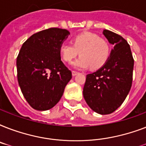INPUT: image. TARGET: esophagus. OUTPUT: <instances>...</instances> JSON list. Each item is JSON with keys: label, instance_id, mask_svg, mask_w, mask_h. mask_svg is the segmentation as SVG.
Masks as SVG:
<instances>
[{"label": "esophagus", "instance_id": "obj_1", "mask_svg": "<svg viewBox=\"0 0 146 146\" xmlns=\"http://www.w3.org/2000/svg\"><path fill=\"white\" fill-rule=\"evenodd\" d=\"M77 74H79V73L78 72H76V71H72V75L73 76H76Z\"/></svg>", "mask_w": 146, "mask_h": 146}]
</instances>
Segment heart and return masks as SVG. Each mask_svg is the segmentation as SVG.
I'll return each instance as SVG.
<instances>
[{
  "label": "heart",
  "instance_id": "obj_1",
  "mask_svg": "<svg viewBox=\"0 0 146 146\" xmlns=\"http://www.w3.org/2000/svg\"><path fill=\"white\" fill-rule=\"evenodd\" d=\"M72 44L63 43L59 51L63 60L66 62H70L80 52L81 57L72 64L74 68L87 69L91 66L92 70H97L104 66L110 55L108 42L96 34H80L73 38Z\"/></svg>",
  "mask_w": 146,
  "mask_h": 146
}]
</instances>
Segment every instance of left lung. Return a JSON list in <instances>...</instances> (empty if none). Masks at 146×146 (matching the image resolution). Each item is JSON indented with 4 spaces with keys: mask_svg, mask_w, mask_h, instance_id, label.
I'll return each instance as SVG.
<instances>
[{
    "mask_svg": "<svg viewBox=\"0 0 146 146\" xmlns=\"http://www.w3.org/2000/svg\"><path fill=\"white\" fill-rule=\"evenodd\" d=\"M103 35L113 48L104 66L86 76L83 97L92 111L109 114L122 104L131 89L134 60L122 36L108 29Z\"/></svg>",
    "mask_w": 146,
    "mask_h": 146,
    "instance_id": "left-lung-1",
    "label": "left lung"
}]
</instances>
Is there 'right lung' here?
<instances>
[{"mask_svg":"<svg viewBox=\"0 0 146 146\" xmlns=\"http://www.w3.org/2000/svg\"><path fill=\"white\" fill-rule=\"evenodd\" d=\"M69 35L63 29H44L29 38L19 50L18 82L24 98L35 110L47 111L55 106L72 78L59 51Z\"/></svg>","mask_w":146,"mask_h":146,"instance_id":"1","label":"right lung"}]
</instances>
